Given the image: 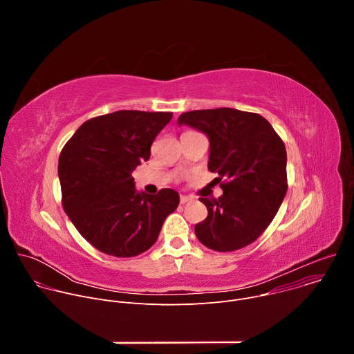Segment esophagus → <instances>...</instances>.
I'll return each instance as SVG.
<instances>
[{"label":"esophagus","mask_w":354,"mask_h":354,"mask_svg":"<svg viewBox=\"0 0 354 354\" xmlns=\"http://www.w3.org/2000/svg\"><path fill=\"white\" fill-rule=\"evenodd\" d=\"M190 200H192V197H189V196H180V198H179L180 205H186L187 201H190Z\"/></svg>","instance_id":"34e87169"}]
</instances>
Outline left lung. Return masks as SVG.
Listing matches in <instances>:
<instances>
[{
    "label": "left lung",
    "instance_id": "1",
    "mask_svg": "<svg viewBox=\"0 0 354 354\" xmlns=\"http://www.w3.org/2000/svg\"><path fill=\"white\" fill-rule=\"evenodd\" d=\"M210 140L209 171L218 174V198L200 197L207 217L194 227L197 239L217 252L255 242L273 221L287 192V154L280 136L258 113L231 108L182 113Z\"/></svg>",
    "mask_w": 354,
    "mask_h": 354
}]
</instances>
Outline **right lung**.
Returning <instances> with one entry per match:
<instances>
[{
	"label": "right lung",
	"instance_id": "right-lung-1",
	"mask_svg": "<svg viewBox=\"0 0 354 354\" xmlns=\"http://www.w3.org/2000/svg\"><path fill=\"white\" fill-rule=\"evenodd\" d=\"M171 112L118 111L96 116L66 142L59 158L62 203L78 232L97 250L131 258L158 239L179 194L138 193L131 172L148 161Z\"/></svg>",
	"mask_w": 354,
	"mask_h": 354
}]
</instances>
